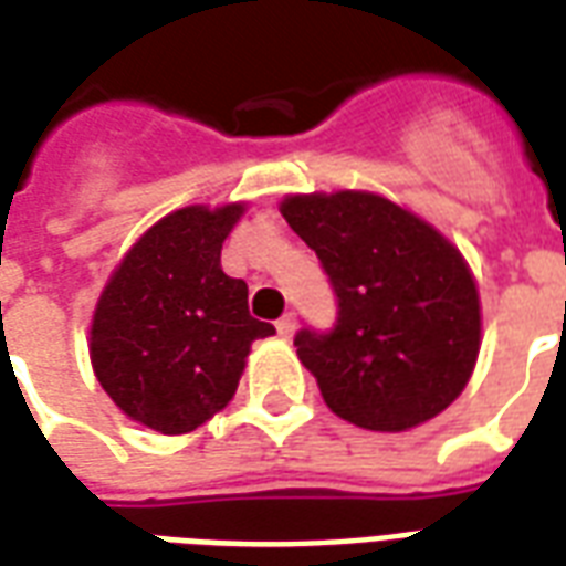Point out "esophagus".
<instances>
[{"instance_id":"34e87169","label":"esophagus","mask_w":566,"mask_h":566,"mask_svg":"<svg viewBox=\"0 0 566 566\" xmlns=\"http://www.w3.org/2000/svg\"><path fill=\"white\" fill-rule=\"evenodd\" d=\"M275 329H279V336L282 338H291L296 333V315L294 312H287V315H282L279 321H275Z\"/></svg>"}]
</instances>
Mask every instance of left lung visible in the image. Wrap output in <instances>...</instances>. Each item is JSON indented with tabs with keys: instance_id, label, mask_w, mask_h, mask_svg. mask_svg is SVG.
<instances>
[{
	"instance_id": "left-lung-1",
	"label": "left lung",
	"mask_w": 566,
	"mask_h": 566,
	"mask_svg": "<svg viewBox=\"0 0 566 566\" xmlns=\"http://www.w3.org/2000/svg\"><path fill=\"white\" fill-rule=\"evenodd\" d=\"M282 216L336 291L333 329L294 338L333 413L405 432L453 405L480 354V294L453 242L371 191L291 195Z\"/></svg>"
}]
</instances>
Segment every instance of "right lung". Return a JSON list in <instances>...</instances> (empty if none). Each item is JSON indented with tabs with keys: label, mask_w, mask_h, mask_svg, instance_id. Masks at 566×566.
Segmentation results:
<instances>
[{
	"label": "right lung",
	"mask_w": 566,
	"mask_h": 566,
	"mask_svg": "<svg viewBox=\"0 0 566 566\" xmlns=\"http://www.w3.org/2000/svg\"><path fill=\"white\" fill-rule=\"evenodd\" d=\"M245 212L186 207L134 242L98 296L90 329L95 378L116 408L161 434H186L237 392L254 338L249 284L221 270V242Z\"/></svg>",
	"instance_id": "add662e5"
}]
</instances>
